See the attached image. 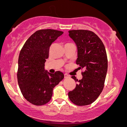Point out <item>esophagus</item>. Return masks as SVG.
Here are the masks:
<instances>
[{"instance_id": "1", "label": "esophagus", "mask_w": 127, "mask_h": 127, "mask_svg": "<svg viewBox=\"0 0 127 127\" xmlns=\"http://www.w3.org/2000/svg\"><path fill=\"white\" fill-rule=\"evenodd\" d=\"M64 77H65V79H67V78L70 77H69V76L68 75H67V74H64Z\"/></svg>"}]
</instances>
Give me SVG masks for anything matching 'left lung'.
I'll return each mask as SVG.
<instances>
[{
    "label": "left lung",
    "mask_w": 127,
    "mask_h": 127,
    "mask_svg": "<svg viewBox=\"0 0 127 127\" xmlns=\"http://www.w3.org/2000/svg\"><path fill=\"white\" fill-rule=\"evenodd\" d=\"M69 33L77 48L76 64L85 71L79 80L72 76L78 84L69 92L68 96L76 105H88L98 98L103 89L107 70L106 52L101 40L92 31L72 30Z\"/></svg>",
    "instance_id": "obj_1"
}]
</instances>
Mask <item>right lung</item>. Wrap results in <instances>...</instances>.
<instances>
[{
  "label": "right lung",
  "instance_id": "add662e5",
  "mask_svg": "<svg viewBox=\"0 0 127 127\" xmlns=\"http://www.w3.org/2000/svg\"><path fill=\"white\" fill-rule=\"evenodd\" d=\"M63 32L54 29L36 31L26 41L18 58L17 79L24 98L33 105L48 103L53 88L64 78L63 73H50L44 69L50 47Z\"/></svg>",
  "mask_w": 127,
  "mask_h": 127
}]
</instances>
